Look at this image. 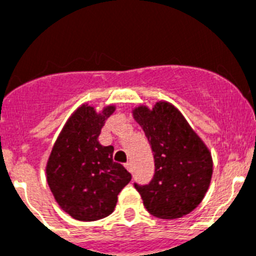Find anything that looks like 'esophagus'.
<instances>
[{"label":"esophagus","mask_w":256,"mask_h":256,"mask_svg":"<svg viewBox=\"0 0 256 256\" xmlns=\"http://www.w3.org/2000/svg\"><path fill=\"white\" fill-rule=\"evenodd\" d=\"M124 166H126V169L128 172L132 170V165H130V162H126V164H124Z\"/></svg>","instance_id":"esophagus-1"}]
</instances>
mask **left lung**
I'll use <instances>...</instances> for the list:
<instances>
[{"label": "left lung", "instance_id": "obj_1", "mask_svg": "<svg viewBox=\"0 0 256 256\" xmlns=\"http://www.w3.org/2000/svg\"><path fill=\"white\" fill-rule=\"evenodd\" d=\"M151 144L155 174L140 186L144 208L156 218L177 219L198 208L212 174V154L176 106L166 101L152 108L140 105L133 110Z\"/></svg>", "mask_w": 256, "mask_h": 256}]
</instances>
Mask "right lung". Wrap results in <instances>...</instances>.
I'll list each match as a JSON object with an SVG mask.
<instances>
[{"label": "right lung", "mask_w": 256, "mask_h": 256, "mask_svg": "<svg viewBox=\"0 0 256 256\" xmlns=\"http://www.w3.org/2000/svg\"><path fill=\"white\" fill-rule=\"evenodd\" d=\"M115 112L108 105L96 112L83 104L68 119L46 165L47 183L58 206L76 220L94 222L110 216L118 195L130 183V172L112 160V146L98 136Z\"/></svg>", "instance_id": "add662e5"}]
</instances>
